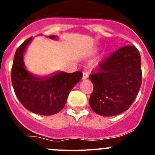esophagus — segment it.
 Instances as JSON below:
<instances>
[{
	"label": "esophagus",
	"mask_w": 155,
	"mask_h": 155,
	"mask_svg": "<svg viewBox=\"0 0 155 155\" xmlns=\"http://www.w3.org/2000/svg\"><path fill=\"white\" fill-rule=\"evenodd\" d=\"M87 78H88V73H87V71H84V72H83V77H82V78L84 80V79Z\"/></svg>",
	"instance_id": "1"
}]
</instances>
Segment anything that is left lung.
Instances as JSON below:
<instances>
[{
    "label": "left lung",
    "instance_id": "8db88e82",
    "mask_svg": "<svg viewBox=\"0 0 155 155\" xmlns=\"http://www.w3.org/2000/svg\"><path fill=\"white\" fill-rule=\"evenodd\" d=\"M89 79L94 89L92 110L103 116H116L130 107L142 82L141 59L134 46H122L102 59Z\"/></svg>",
    "mask_w": 155,
    "mask_h": 155
}]
</instances>
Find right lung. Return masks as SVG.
Wrapping results in <instances>:
<instances>
[{"mask_svg":"<svg viewBox=\"0 0 155 155\" xmlns=\"http://www.w3.org/2000/svg\"><path fill=\"white\" fill-rule=\"evenodd\" d=\"M50 38H56L50 35ZM32 37L17 49L12 68V82L22 105L34 113L43 116L56 114L64 109L71 89L82 78L81 71L60 72L46 78H37L29 74L23 64V54Z\"/></svg>","mask_w":155,"mask_h":155,"instance_id":"obj_1","label":"right lung"}]
</instances>
